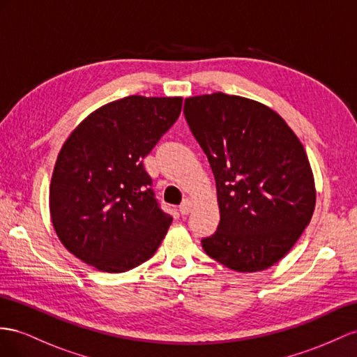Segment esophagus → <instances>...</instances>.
Listing matches in <instances>:
<instances>
[{
  "instance_id": "esophagus-1",
  "label": "esophagus",
  "mask_w": 357,
  "mask_h": 357,
  "mask_svg": "<svg viewBox=\"0 0 357 357\" xmlns=\"http://www.w3.org/2000/svg\"><path fill=\"white\" fill-rule=\"evenodd\" d=\"M191 208H193V204H191L190 199L182 200V204L179 205V213H181L182 215H187V214L191 211Z\"/></svg>"
}]
</instances>
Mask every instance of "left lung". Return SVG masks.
Listing matches in <instances>:
<instances>
[{
	"label": "left lung",
	"mask_w": 357,
	"mask_h": 357,
	"mask_svg": "<svg viewBox=\"0 0 357 357\" xmlns=\"http://www.w3.org/2000/svg\"><path fill=\"white\" fill-rule=\"evenodd\" d=\"M185 121L215 178L220 223L202 238L208 257L235 271H261L291 250L315 208L303 144L271 108L248 98H187Z\"/></svg>",
	"instance_id": "8db88e82"
}]
</instances>
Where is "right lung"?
<instances>
[{
	"mask_svg": "<svg viewBox=\"0 0 357 357\" xmlns=\"http://www.w3.org/2000/svg\"><path fill=\"white\" fill-rule=\"evenodd\" d=\"M182 98L126 96L87 116L63 144L50 187L52 226L78 259L107 273L140 266L172 223L144 170Z\"/></svg>",
	"mask_w": 357,
	"mask_h": 357,
	"instance_id": "obj_1",
	"label": "right lung"
}]
</instances>
